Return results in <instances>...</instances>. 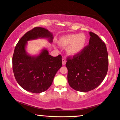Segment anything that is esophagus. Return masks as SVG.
<instances>
[{
    "instance_id": "34e87169",
    "label": "esophagus",
    "mask_w": 120,
    "mask_h": 120,
    "mask_svg": "<svg viewBox=\"0 0 120 120\" xmlns=\"http://www.w3.org/2000/svg\"><path fill=\"white\" fill-rule=\"evenodd\" d=\"M66 59H64V58L62 59V64H63V65H65V64H66Z\"/></svg>"
}]
</instances>
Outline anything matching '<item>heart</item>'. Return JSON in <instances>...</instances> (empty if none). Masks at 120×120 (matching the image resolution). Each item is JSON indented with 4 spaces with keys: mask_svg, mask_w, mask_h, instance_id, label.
I'll return each mask as SVG.
<instances>
[{
    "mask_svg": "<svg viewBox=\"0 0 120 120\" xmlns=\"http://www.w3.org/2000/svg\"><path fill=\"white\" fill-rule=\"evenodd\" d=\"M60 47L67 48L68 55L75 56L83 52L87 44V38L84 34H68L63 36L58 39Z\"/></svg>",
    "mask_w": 120,
    "mask_h": 120,
    "instance_id": "obj_1",
    "label": "heart"
}]
</instances>
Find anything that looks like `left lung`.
Returning a JSON list of instances; mask_svg holds the SVG:
<instances>
[{"mask_svg": "<svg viewBox=\"0 0 120 120\" xmlns=\"http://www.w3.org/2000/svg\"><path fill=\"white\" fill-rule=\"evenodd\" d=\"M89 35V45L79 55L68 57L66 64L68 84L82 92L93 90L100 85L108 70L106 45L98 35L92 32Z\"/></svg>", "mask_w": 120, "mask_h": 120, "instance_id": "1", "label": "left lung"}]
</instances>
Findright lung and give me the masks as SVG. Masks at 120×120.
<instances>
[{"mask_svg": "<svg viewBox=\"0 0 120 120\" xmlns=\"http://www.w3.org/2000/svg\"><path fill=\"white\" fill-rule=\"evenodd\" d=\"M38 38H47L52 43L53 36L44 28H33L18 41L12 56V70L17 82L25 90L33 93L47 90L62 66L61 56H52L45 48L37 56L27 54L26 50L27 41Z\"/></svg>", "mask_w": 120, "mask_h": 120, "instance_id": "right-lung-1", "label": "right lung"}]
</instances>
